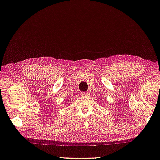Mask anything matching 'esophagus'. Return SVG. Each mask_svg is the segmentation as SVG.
Wrapping results in <instances>:
<instances>
[{"instance_id":"34e87169","label":"esophagus","mask_w":160,"mask_h":160,"mask_svg":"<svg viewBox=\"0 0 160 160\" xmlns=\"http://www.w3.org/2000/svg\"><path fill=\"white\" fill-rule=\"evenodd\" d=\"M81 95L83 97H87L88 95V93L87 92H81Z\"/></svg>"}]
</instances>
